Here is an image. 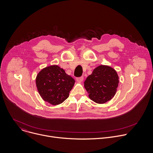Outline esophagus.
<instances>
[{
  "label": "esophagus",
  "instance_id": "1",
  "mask_svg": "<svg viewBox=\"0 0 153 153\" xmlns=\"http://www.w3.org/2000/svg\"><path fill=\"white\" fill-rule=\"evenodd\" d=\"M83 76H82V77H77V79H76V80H77V82H82V81H83Z\"/></svg>",
  "mask_w": 153,
  "mask_h": 153
}]
</instances>
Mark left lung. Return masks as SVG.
Wrapping results in <instances>:
<instances>
[{"label": "left lung", "mask_w": 153, "mask_h": 153, "mask_svg": "<svg viewBox=\"0 0 153 153\" xmlns=\"http://www.w3.org/2000/svg\"><path fill=\"white\" fill-rule=\"evenodd\" d=\"M119 82L116 71L108 65L96 67L84 82V87L91 100L102 104L115 96Z\"/></svg>", "instance_id": "obj_1"}]
</instances>
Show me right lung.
Here are the masks:
<instances>
[{"mask_svg":"<svg viewBox=\"0 0 153 153\" xmlns=\"http://www.w3.org/2000/svg\"><path fill=\"white\" fill-rule=\"evenodd\" d=\"M75 80L57 65L42 69L36 78L37 91L42 99L57 105L66 100Z\"/></svg>","mask_w":153,"mask_h":153,"instance_id":"add662e5","label":"right lung"}]
</instances>
